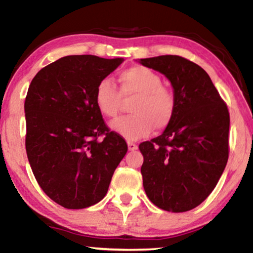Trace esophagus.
Wrapping results in <instances>:
<instances>
[{"label": "esophagus", "mask_w": 253, "mask_h": 253, "mask_svg": "<svg viewBox=\"0 0 253 253\" xmlns=\"http://www.w3.org/2000/svg\"><path fill=\"white\" fill-rule=\"evenodd\" d=\"M127 148H129L130 151H135L138 149V146H137V144H135V143L132 142H127Z\"/></svg>", "instance_id": "1"}]
</instances>
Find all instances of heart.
Listing matches in <instances>:
<instances>
[{
	"instance_id": "b5f03b06",
	"label": "heart",
	"mask_w": 253,
	"mask_h": 253,
	"mask_svg": "<svg viewBox=\"0 0 253 253\" xmlns=\"http://www.w3.org/2000/svg\"><path fill=\"white\" fill-rule=\"evenodd\" d=\"M120 90L109 79L98 82L95 90L96 107L102 115L116 118L120 114L122 96L132 97V115L112 122L114 131L129 141L148 136L152 130L165 129L176 110V96L169 86L162 84L157 73L142 65L127 68L118 75Z\"/></svg>"
}]
</instances>
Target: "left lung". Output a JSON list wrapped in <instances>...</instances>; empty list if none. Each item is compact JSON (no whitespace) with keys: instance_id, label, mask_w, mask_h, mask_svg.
<instances>
[{"instance_id":"left-lung-1","label":"left lung","mask_w":253,"mask_h":253,"mask_svg":"<svg viewBox=\"0 0 253 253\" xmlns=\"http://www.w3.org/2000/svg\"><path fill=\"white\" fill-rule=\"evenodd\" d=\"M172 84L176 110L161 136L139 144L143 186L156 207L185 212L212 192L229 158L230 115L198 64L177 55L142 58Z\"/></svg>"}]
</instances>
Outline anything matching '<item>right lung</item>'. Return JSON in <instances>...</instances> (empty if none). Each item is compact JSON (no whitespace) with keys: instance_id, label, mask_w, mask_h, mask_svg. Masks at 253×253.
Masks as SVG:
<instances>
[{"instance_id":"right-lung-1","label":"right lung","mask_w":253,"mask_h":253,"mask_svg":"<svg viewBox=\"0 0 253 253\" xmlns=\"http://www.w3.org/2000/svg\"><path fill=\"white\" fill-rule=\"evenodd\" d=\"M122 62L65 56L42 68L28 89V160L41 189L65 209L102 201L127 151L126 142L109 129L95 103L98 82Z\"/></svg>"}]
</instances>
